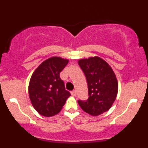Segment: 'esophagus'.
Wrapping results in <instances>:
<instances>
[{
	"label": "esophagus",
	"mask_w": 148,
	"mask_h": 148,
	"mask_svg": "<svg viewBox=\"0 0 148 148\" xmlns=\"http://www.w3.org/2000/svg\"><path fill=\"white\" fill-rule=\"evenodd\" d=\"M71 95H72V96H76V90H73L71 92Z\"/></svg>",
	"instance_id": "1"
}]
</instances>
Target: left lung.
Instances as JSON below:
<instances>
[{"mask_svg":"<svg viewBox=\"0 0 148 148\" xmlns=\"http://www.w3.org/2000/svg\"><path fill=\"white\" fill-rule=\"evenodd\" d=\"M78 63L86 76L88 88V99L79 100L80 107L94 116L108 111L118 90L116 76L111 66L98 56L81 59Z\"/></svg>","mask_w":148,"mask_h":148,"instance_id":"8db88e82","label":"left lung"}]
</instances>
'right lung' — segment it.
<instances>
[{
  "mask_svg": "<svg viewBox=\"0 0 148 148\" xmlns=\"http://www.w3.org/2000/svg\"><path fill=\"white\" fill-rule=\"evenodd\" d=\"M68 62L67 59L51 57L42 62L33 72L28 93L32 104L40 115L50 117L58 114L71 96L60 77Z\"/></svg>",
  "mask_w": 148,
  "mask_h": 148,
  "instance_id": "obj_1",
  "label": "right lung"
}]
</instances>
